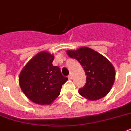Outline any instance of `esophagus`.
Instances as JSON below:
<instances>
[{
  "label": "esophagus",
  "instance_id": "esophagus-1",
  "mask_svg": "<svg viewBox=\"0 0 131 131\" xmlns=\"http://www.w3.org/2000/svg\"><path fill=\"white\" fill-rule=\"evenodd\" d=\"M68 79H72V74H70L68 76Z\"/></svg>",
  "mask_w": 131,
  "mask_h": 131
}]
</instances>
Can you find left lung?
<instances>
[{"label": "left lung", "instance_id": "obj_1", "mask_svg": "<svg viewBox=\"0 0 131 131\" xmlns=\"http://www.w3.org/2000/svg\"><path fill=\"white\" fill-rule=\"evenodd\" d=\"M67 54L80 63L86 75V83L79 90V93L91 101L105 97L110 92L115 78V68L111 62L87 47L68 50Z\"/></svg>", "mask_w": 131, "mask_h": 131}]
</instances>
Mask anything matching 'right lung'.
<instances>
[{"label":"right lung","instance_id":"obj_1","mask_svg":"<svg viewBox=\"0 0 131 131\" xmlns=\"http://www.w3.org/2000/svg\"><path fill=\"white\" fill-rule=\"evenodd\" d=\"M54 56L41 52L23 68L19 75V84L24 94L35 104H50L59 95L62 85L68 78L60 68L52 65Z\"/></svg>","mask_w":131,"mask_h":131}]
</instances>
